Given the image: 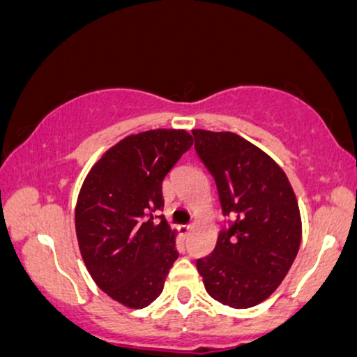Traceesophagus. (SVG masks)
Listing matches in <instances>:
<instances>
[{
    "label": "esophagus",
    "instance_id": "esophagus-1",
    "mask_svg": "<svg viewBox=\"0 0 357 357\" xmlns=\"http://www.w3.org/2000/svg\"><path fill=\"white\" fill-rule=\"evenodd\" d=\"M178 230H179V233H181L183 236H186L188 233L191 231V225H179V227H178Z\"/></svg>",
    "mask_w": 357,
    "mask_h": 357
}]
</instances>
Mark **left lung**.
<instances>
[{"instance_id":"left-lung-1","label":"left lung","mask_w":357,"mask_h":357,"mask_svg":"<svg viewBox=\"0 0 357 357\" xmlns=\"http://www.w3.org/2000/svg\"><path fill=\"white\" fill-rule=\"evenodd\" d=\"M192 136L221 211L231 218L196 268L215 301L248 309L272 296L296 260L302 236L296 195L280 166L247 139L203 129Z\"/></svg>"}]
</instances>
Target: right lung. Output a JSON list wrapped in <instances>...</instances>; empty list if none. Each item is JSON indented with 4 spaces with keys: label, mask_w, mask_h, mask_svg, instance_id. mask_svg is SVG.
<instances>
[{
    "label": "right lung",
    "mask_w": 357,
    "mask_h": 357,
    "mask_svg": "<svg viewBox=\"0 0 357 357\" xmlns=\"http://www.w3.org/2000/svg\"><path fill=\"white\" fill-rule=\"evenodd\" d=\"M192 146L186 130L155 129L122 139L90 169L75 208L82 258L96 284L142 309L162 292L178 258L162 210V179Z\"/></svg>",
    "instance_id": "obj_1"
}]
</instances>
